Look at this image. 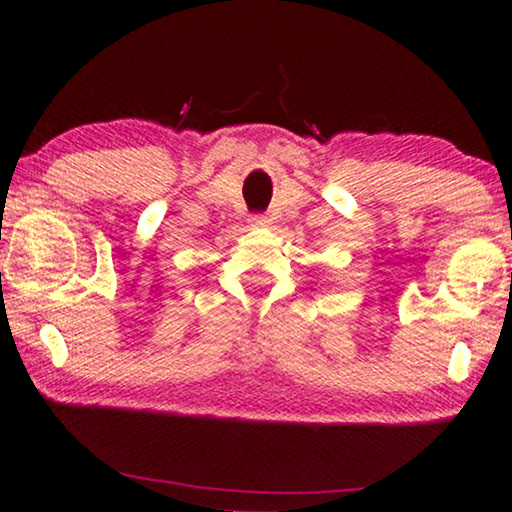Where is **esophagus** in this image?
I'll list each match as a JSON object with an SVG mask.
<instances>
[{"label": "esophagus", "mask_w": 512, "mask_h": 512, "mask_svg": "<svg viewBox=\"0 0 512 512\" xmlns=\"http://www.w3.org/2000/svg\"><path fill=\"white\" fill-rule=\"evenodd\" d=\"M249 224L254 228H268L270 226V219L263 217V214H254V217L249 219Z\"/></svg>", "instance_id": "obj_1"}]
</instances>
